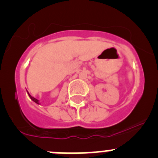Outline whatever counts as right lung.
<instances>
[{
    "label": "right lung",
    "mask_w": 158,
    "mask_h": 158,
    "mask_svg": "<svg viewBox=\"0 0 158 158\" xmlns=\"http://www.w3.org/2000/svg\"><path fill=\"white\" fill-rule=\"evenodd\" d=\"M27 94H28L29 97H30V98H31V100L32 101H34L35 103H36V104H40V102H39V100H37V99H35V97H33V96H31V95L29 94V93H28V92H27Z\"/></svg>",
    "instance_id": "right-lung-1"
}]
</instances>
